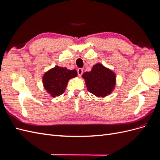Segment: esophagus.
Returning <instances> with one entry per match:
<instances>
[{
    "instance_id": "esophagus-1",
    "label": "esophagus",
    "mask_w": 160,
    "mask_h": 160,
    "mask_svg": "<svg viewBox=\"0 0 160 160\" xmlns=\"http://www.w3.org/2000/svg\"><path fill=\"white\" fill-rule=\"evenodd\" d=\"M83 69L79 68V69H77V73H78V75H79V77L81 76V75L83 74Z\"/></svg>"
}]
</instances>
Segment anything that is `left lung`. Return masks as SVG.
Masks as SVG:
<instances>
[{"mask_svg": "<svg viewBox=\"0 0 160 160\" xmlns=\"http://www.w3.org/2000/svg\"><path fill=\"white\" fill-rule=\"evenodd\" d=\"M88 90L98 98H105L112 93L116 85L115 72L102 64L97 63L91 71L82 75Z\"/></svg>", "mask_w": 160, "mask_h": 160, "instance_id": "obj_1", "label": "left lung"}]
</instances>
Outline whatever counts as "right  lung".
Masks as SVG:
<instances>
[{"mask_svg": "<svg viewBox=\"0 0 160 160\" xmlns=\"http://www.w3.org/2000/svg\"><path fill=\"white\" fill-rule=\"evenodd\" d=\"M77 76L75 69L70 70L57 65L43 75V87L51 97L55 98L64 93L69 81Z\"/></svg>", "mask_w": 160, "mask_h": 160, "instance_id": "obj_1", "label": "right lung"}]
</instances>
